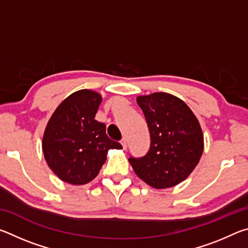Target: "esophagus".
Instances as JSON below:
<instances>
[{"instance_id": "esophagus-1", "label": "esophagus", "mask_w": 248, "mask_h": 248, "mask_svg": "<svg viewBox=\"0 0 248 248\" xmlns=\"http://www.w3.org/2000/svg\"><path fill=\"white\" fill-rule=\"evenodd\" d=\"M120 143H121V145H123V148L125 150L127 149V146H128V140L125 139V138H123V140L120 141Z\"/></svg>"}]
</instances>
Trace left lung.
<instances>
[{"label": "left lung", "mask_w": 248, "mask_h": 248, "mask_svg": "<svg viewBox=\"0 0 248 248\" xmlns=\"http://www.w3.org/2000/svg\"><path fill=\"white\" fill-rule=\"evenodd\" d=\"M151 136L149 152L129 162L139 177L156 189L174 187L195 170L203 152V134L186 103L169 93L138 96Z\"/></svg>", "instance_id": "left-lung-1"}]
</instances>
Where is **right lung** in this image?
<instances>
[{
  "label": "right lung",
  "instance_id": "obj_1",
  "mask_svg": "<svg viewBox=\"0 0 248 248\" xmlns=\"http://www.w3.org/2000/svg\"><path fill=\"white\" fill-rule=\"evenodd\" d=\"M102 96L79 90L68 96L49 119L43 138L45 159L62 182L84 185L98 175L110 149H123L109 139L106 125L95 120Z\"/></svg>",
  "mask_w": 248,
  "mask_h": 248
}]
</instances>
